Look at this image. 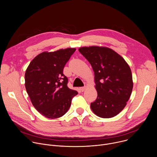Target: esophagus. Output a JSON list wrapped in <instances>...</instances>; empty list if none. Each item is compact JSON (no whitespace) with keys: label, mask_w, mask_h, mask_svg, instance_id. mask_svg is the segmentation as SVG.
Wrapping results in <instances>:
<instances>
[{"label":"esophagus","mask_w":157,"mask_h":157,"mask_svg":"<svg viewBox=\"0 0 157 157\" xmlns=\"http://www.w3.org/2000/svg\"><path fill=\"white\" fill-rule=\"evenodd\" d=\"M86 86H84V87H79V91H81V92H83V91H84L85 90H86Z\"/></svg>","instance_id":"1"}]
</instances>
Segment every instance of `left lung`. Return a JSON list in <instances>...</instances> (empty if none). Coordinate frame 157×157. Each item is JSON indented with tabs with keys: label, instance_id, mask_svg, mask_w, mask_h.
Listing matches in <instances>:
<instances>
[{
	"label": "left lung",
	"instance_id": "left-lung-1",
	"mask_svg": "<svg viewBox=\"0 0 157 157\" xmlns=\"http://www.w3.org/2000/svg\"><path fill=\"white\" fill-rule=\"evenodd\" d=\"M79 52L94 72L96 100L91 104L93 113L102 118L117 116L124 109L133 89L131 70L125 59L105 47H83Z\"/></svg>",
	"mask_w": 157,
	"mask_h": 157
}]
</instances>
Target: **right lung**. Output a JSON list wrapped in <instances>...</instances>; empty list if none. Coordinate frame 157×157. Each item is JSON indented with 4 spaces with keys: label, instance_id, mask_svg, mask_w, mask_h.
<instances>
[{
    "label": "right lung",
    "instance_id": "add662e5",
    "mask_svg": "<svg viewBox=\"0 0 157 157\" xmlns=\"http://www.w3.org/2000/svg\"><path fill=\"white\" fill-rule=\"evenodd\" d=\"M75 50V48H68L42 52L33 59L26 70V91L35 108L47 118L64 115L72 98L78 93L68 87V78L63 75L64 67Z\"/></svg>",
    "mask_w": 157,
    "mask_h": 157
}]
</instances>
